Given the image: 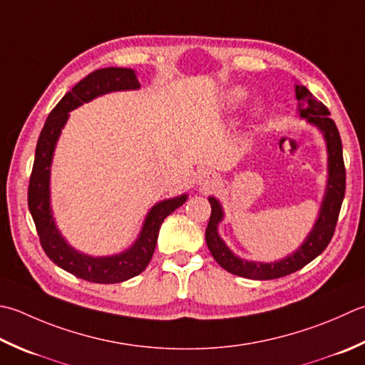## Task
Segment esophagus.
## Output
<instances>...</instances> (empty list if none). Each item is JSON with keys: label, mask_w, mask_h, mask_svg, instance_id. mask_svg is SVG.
Segmentation results:
<instances>
[{"label": "esophagus", "mask_w": 365, "mask_h": 365, "mask_svg": "<svg viewBox=\"0 0 365 365\" xmlns=\"http://www.w3.org/2000/svg\"><path fill=\"white\" fill-rule=\"evenodd\" d=\"M199 185H201L204 190L215 188L218 185V175L209 169L201 170V173H199Z\"/></svg>", "instance_id": "1"}]
</instances>
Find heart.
Here are the masks:
<instances>
[{
  "instance_id": "1",
  "label": "heart",
  "mask_w": 365,
  "mask_h": 365,
  "mask_svg": "<svg viewBox=\"0 0 365 365\" xmlns=\"http://www.w3.org/2000/svg\"><path fill=\"white\" fill-rule=\"evenodd\" d=\"M245 98H247V91L240 87H235V88L230 90V93L226 95L225 104L230 107V109H235V107L242 106V103L245 101Z\"/></svg>"
}]
</instances>
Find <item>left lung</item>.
<instances>
[{
  "label": "left lung",
  "instance_id": "left-lung-1",
  "mask_svg": "<svg viewBox=\"0 0 365 365\" xmlns=\"http://www.w3.org/2000/svg\"><path fill=\"white\" fill-rule=\"evenodd\" d=\"M296 98L297 101H301L299 103V115L307 118L309 123L315 125L323 133L327 147V170H329V178H327L326 195L323 197V204H321L318 220L310 234L307 235L304 244L294 253L289 255L288 258L277 262H253L235 256L226 247L225 242L221 240L218 235V225L223 220V209H221V205L215 197H209L212 213L205 230L207 247H209L213 259L225 270L234 275L252 278V280H272V278L289 275L296 272V270L302 269L310 261L315 259L318 255L323 253L334 235L346 187L341 139L334 120L329 118L331 112L327 110V107L323 103L318 101L302 85H296Z\"/></svg>",
  "mask_w": 365,
  "mask_h": 365
}]
</instances>
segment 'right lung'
<instances>
[{
	"instance_id": "right-lung-1",
	"label": "right lung",
	"mask_w": 365,
	"mask_h": 365,
	"mask_svg": "<svg viewBox=\"0 0 365 365\" xmlns=\"http://www.w3.org/2000/svg\"><path fill=\"white\" fill-rule=\"evenodd\" d=\"M139 87L140 83L135 73L128 68H104L88 74L74 85L73 90L68 91L48 113L38 139V145H36L30 187H28V207H30L41 245L56 266L87 282L121 283L145 270L153 256L164 218L187 201V195H182L153 205L144 221L138 240L126 252L113 256L93 258V256L78 253L68 245V242L56 230L52 209H50V164H52L56 140L60 138L69 112L106 93L138 90Z\"/></svg>"
}]
</instances>
